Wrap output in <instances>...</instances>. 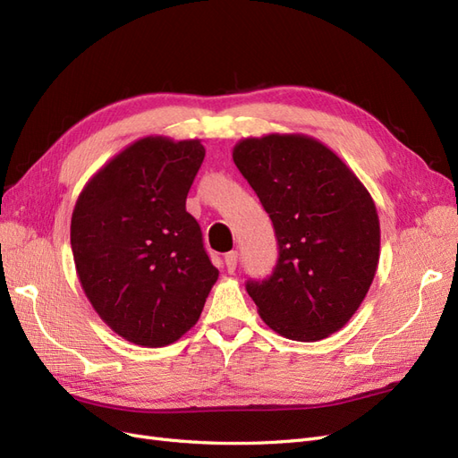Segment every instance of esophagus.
Listing matches in <instances>:
<instances>
[{"mask_svg": "<svg viewBox=\"0 0 458 458\" xmlns=\"http://www.w3.org/2000/svg\"><path fill=\"white\" fill-rule=\"evenodd\" d=\"M237 261H239V252L237 250L225 254V267H227L229 273H233L234 267H237Z\"/></svg>", "mask_w": 458, "mask_h": 458, "instance_id": "obj_1", "label": "esophagus"}]
</instances>
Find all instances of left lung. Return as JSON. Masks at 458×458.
<instances>
[{"mask_svg": "<svg viewBox=\"0 0 458 458\" xmlns=\"http://www.w3.org/2000/svg\"><path fill=\"white\" fill-rule=\"evenodd\" d=\"M233 160L269 214L279 259L246 290L269 328L298 342L338 332L361 306L380 258L377 206L335 150L301 133L246 137Z\"/></svg>", "mask_w": 458, "mask_h": 458, "instance_id": "1", "label": "left lung"}]
</instances>
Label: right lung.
<instances>
[{"label": "right lung", "instance_id": "obj_1", "mask_svg": "<svg viewBox=\"0 0 458 458\" xmlns=\"http://www.w3.org/2000/svg\"><path fill=\"white\" fill-rule=\"evenodd\" d=\"M199 140L148 135L86 183L71 221L76 273L93 310L123 340L162 348L197 325L219 271L187 192L204 160Z\"/></svg>", "mask_w": 458, "mask_h": 458}]
</instances>
